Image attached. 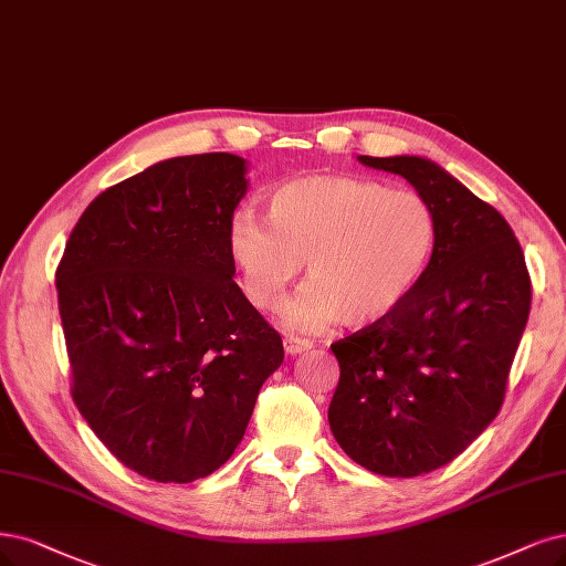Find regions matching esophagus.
<instances>
[{
    "label": "esophagus",
    "instance_id": "esophagus-1",
    "mask_svg": "<svg viewBox=\"0 0 566 566\" xmlns=\"http://www.w3.org/2000/svg\"><path fill=\"white\" fill-rule=\"evenodd\" d=\"M310 340H303V338H294V336H286L284 338V352L291 354V357H296V354L310 349Z\"/></svg>",
    "mask_w": 566,
    "mask_h": 566
}]
</instances>
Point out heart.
<instances>
[{
	"instance_id": "heart-1",
	"label": "heart",
	"mask_w": 566,
	"mask_h": 566,
	"mask_svg": "<svg viewBox=\"0 0 566 566\" xmlns=\"http://www.w3.org/2000/svg\"><path fill=\"white\" fill-rule=\"evenodd\" d=\"M433 244L436 214L420 193L343 175L284 181L265 196V219L238 209L228 221L254 307L277 310L307 261L310 286L284 315L301 331L385 319L422 280Z\"/></svg>"
}]
</instances>
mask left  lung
Instances as JSON below:
<instances>
[{"label": "left lung", "mask_w": 566, "mask_h": 566, "mask_svg": "<svg viewBox=\"0 0 566 566\" xmlns=\"http://www.w3.org/2000/svg\"><path fill=\"white\" fill-rule=\"evenodd\" d=\"M359 160L415 186L436 214V244L391 315L331 345L340 380L328 424L364 469L415 478L452 462L496 417L532 280L509 221L443 167L417 156Z\"/></svg>", "instance_id": "left-lung-1"}]
</instances>
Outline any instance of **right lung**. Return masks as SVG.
<instances>
[{
	"mask_svg": "<svg viewBox=\"0 0 566 566\" xmlns=\"http://www.w3.org/2000/svg\"><path fill=\"white\" fill-rule=\"evenodd\" d=\"M233 154L179 156L109 186L81 214L55 284L72 399L123 467L193 483L242 441L280 333L233 282Z\"/></svg>",
	"mask_w": 566,
	"mask_h": 566,
	"instance_id": "obj_1",
	"label": "right lung"
}]
</instances>
